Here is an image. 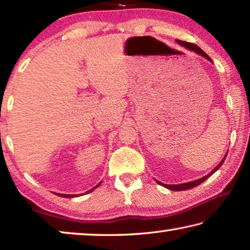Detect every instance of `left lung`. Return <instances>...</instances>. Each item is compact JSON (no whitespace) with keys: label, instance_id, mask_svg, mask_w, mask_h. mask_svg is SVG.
Wrapping results in <instances>:
<instances>
[{"label":"left lung","instance_id":"8db88e82","mask_svg":"<svg viewBox=\"0 0 250 250\" xmlns=\"http://www.w3.org/2000/svg\"><path fill=\"white\" fill-rule=\"evenodd\" d=\"M177 43H179V44H180V45H182V46H184V47H186V48L189 49V50H193V52L197 53L198 55H201V56L205 57L206 59H208V61H210V62H211V59H210V57L208 56V55H207V54L204 52V50H202L200 47H198L197 45L193 44V43H188V42L179 41V40H177ZM226 156H227V155H225V158H224V159L221 161V163H219L218 166L214 168V170H211V172L209 173V174H207L206 176L202 177V179H198V180H196V181H193V182H188V183H183V184H175V185L163 184V183H161V182H159V181H156V182H158V183H159L160 185L164 186V188H168V189H172V191H185V189L193 188H195V186H197V185H200L201 183H203V182H204L206 179H208V177H209L211 174H213V173L216 172V171L218 170V168L222 167V164L224 163V161H225Z\"/></svg>","mask_w":250,"mask_h":250}]
</instances>
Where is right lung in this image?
<instances>
[{"label": "right lung", "mask_w": 250, "mask_h": 250, "mask_svg": "<svg viewBox=\"0 0 250 250\" xmlns=\"http://www.w3.org/2000/svg\"><path fill=\"white\" fill-rule=\"evenodd\" d=\"M99 185H100V183H99L98 185H97V186H95L94 188H91L90 191H88L87 193H89V192H91V191H94V189H95V188H98ZM56 195H58V196H62V197H74V196H75V195H68V194H58V193H56ZM77 196H78V195H77Z\"/></svg>", "instance_id": "obj_1"}]
</instances>
